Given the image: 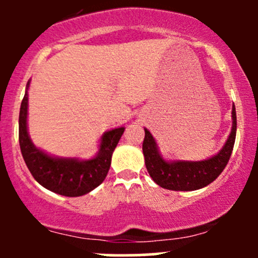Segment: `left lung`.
Masks as SVG:
<instances>
[{"instance_id":"1","label":"left lung","mask_w":258,"mask_h":258,"mask_svg":"<svg viewBox=\"0 0 258 258\" xmlns=\"http://www.w3.org/2000/svg\"><path fill=\"white\" fill-rule=\"evenodd\" d=\"M237 130L236 108L232 106V128L223 147L204 161H167L162 157L151 132L145 128L142 151L151 178L162 188L172 191H195L206 187L221 175L232 153Z\"/></svg>"}]
</instances>
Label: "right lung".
<instances>
[{
  "label": "right lung",
  "instance_id": "obj_1",
  "mask_svg": "<svg viewBox=\"0 0 258 258\" xmlns=\"http://www.w3.org/2000/svg\"><path fill=\"white\" fill-rule=\"evenodd\" d=\"M28 87L26 85L25 97L21 102L18 118V140L26 166L33 178L49 191L67 197H79L100 186L107 176L112 153L124 131L117 127L106 131L100 140L98 152L90 160L76 157H57L48 155L33 145L27 130Z\"/></svg>",
  "mask_w": 258,
  "mask_h": 258
}]
</instances>
